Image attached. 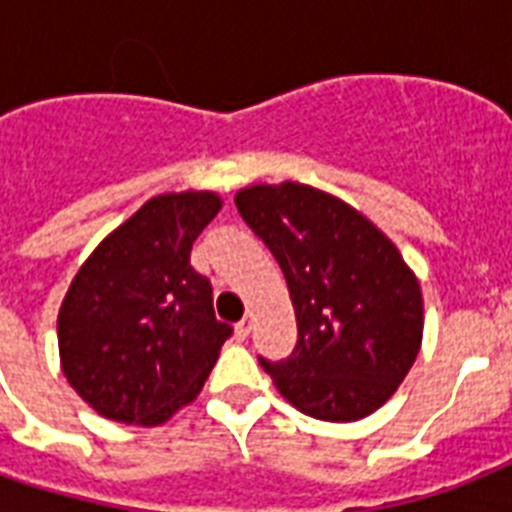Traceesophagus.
<instances>
[{"mask_svg":"<svg viewBox=\"0 0 512 512\" xmlns=\"http://www.w3.org/2000/svg\"><path fill=\"white\" fill-rule=\"evenodd\" d=\"M236 337H239V340H247V337H249V319H241L239 324H236Z\"/></svg>","mask_w":512,"mask_h":512,"instance_id":"34e87169","label":"esophagus"}]
</instances>
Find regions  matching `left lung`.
<instances>
[{"mask_svg": "<svg viewBox=\"0 0 512 512\" xmlns=\"http://www.w3.org/2000/svg\"><path fill=\"white\" fill-rule=\"evenodd\" d=\"M236 209L284 271L297 345L260 358L289 404L324 422L361 420L388 401L422 342V295L393 241L311 185H252Z\"/></svg>", "mask_w": 512, "mask_h": 512, "instance_id": "8db88e82", "label": "left lung"}]
</instances>
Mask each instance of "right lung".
Segmentation results:
<instances>
[{
    "label": "right lung",
    "instance_id": "right-lung-1",
    "mask_svg": "<svg viewBox=\"0 0 512 512\" xmlns=\"http://www.w3.org/2000/svg\"><path fill=\"white\" fill-rule=\"evenodd\" d=\"M215 193L146 201L90 255L58 316L71 388L108 420L159 425L196 398L231 324L215 319L212 284L191 247L217 215Z\"/></svg>",
    "mask_w": 512,
    "mask_h": 512
}]
</instances>
